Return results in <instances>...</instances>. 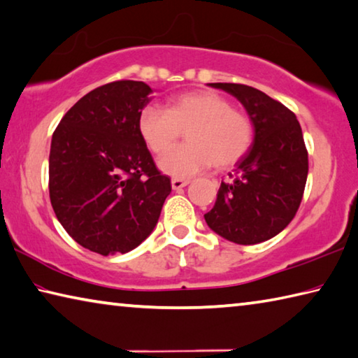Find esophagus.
<instances>
[{
    "mask_svg": "<svg viewBox=\"0 0 358 358\" xmlns=\"http://www.w3.org/2000/svg\"><path fill=\"white\" fill-rule=\"evenodd\" d=\"M189 185V180H183V178H172V189L178 191L181 187H185Z\"/></svg>",
    "mask_w": 358,
    "mask_h": 358,
    "instance_id": "34e87169",
    "label": "esophagus"
}]
</instances>
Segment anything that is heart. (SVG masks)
Segmentation results:
<instances>
[{
    "label": "heart",
    "mask_w": 358,
    "mask_h": 358,
    "mask_svg": "<svg viewBox=\"0 0 358 358\" xmlns=\"http://www.w3.org/2000/svg\"><path fill=\"white\" fill-rule=\"evenodd\" d=\"M187 131L188 144L162 155L158 166L177 178L192 177L211 164L229 169L253 144L255 128L249 115L233 109L222 95L199 90L175 96L167 111L147 106L139 114V133L153 153H162Z\"/></svg>",
    "instance_id": "heart-1"
}]
</instances>
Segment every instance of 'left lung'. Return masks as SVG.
Instances as JSON below:
<instances>
[{"instance_id": "left-lung-1", "label": "left lung", "mask_w": 358, "mask_h": 358, "mask_svg": "<svg viewBox=\"0 0 358 358\" xmlns=\"http://www.w3.org/2000/svg\"><path fill=\"white\" fill-rule=\"evenodd\" d=\"M243 103L255 136L236 162L229 183H220L205 220L231 243L250 245L278 235L296 216L308 175V152L296 115L262 90L235 83H210Z\"/></svg>"}]
</instances>
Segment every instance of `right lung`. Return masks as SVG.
<instances>
[{"mask_svg":"<svg viewBox=\"0 0 358 358\" xmlns=\"http://www.w3.org/2000/svg\"><path fill=\"white\" fill-rule=\"evenodd\" d=\"M152 94L145 83L131 80L90 90L51 139V206L69 235L100 255L136 249L172 191L139 133V114Z\"/></svg>","mask_w":358,"mask_h":358,"instance_id":"add662e5","label":"right lung"}]
</instances>
